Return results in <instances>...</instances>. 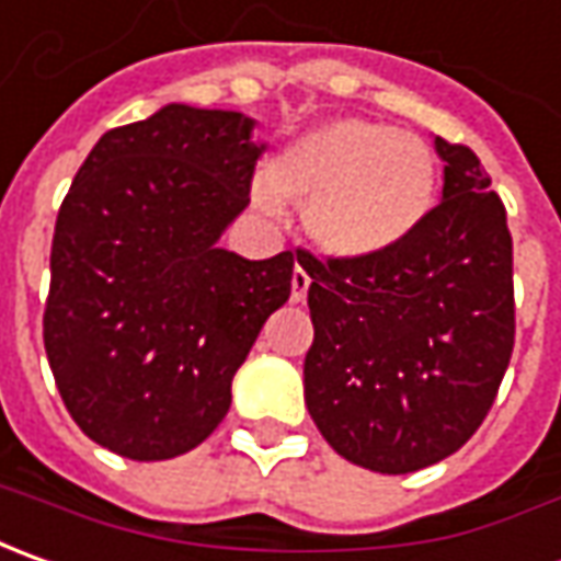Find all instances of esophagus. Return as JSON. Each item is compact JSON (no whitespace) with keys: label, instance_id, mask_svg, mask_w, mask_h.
Instances as JSON below:
<instances>
[{"label":"esophagus","instance_id":"obj_1","mask_svg":"<svg viewBox=\"0 0 561 561\" xmlns=\"http://www.w3.org/2000/svg\"><path fill=\"white\" fill-rule=\"evenodd\" d=\"M307 291H310V276H307L304 266H295V273H291V300L295 304L307 300Z\"/></svg>","mask_w":561,"mask_h":561}]
</instances>
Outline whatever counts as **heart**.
I'll use <instances>...</instances> for the list:
<instances>
[{
    "label": "heart",
    "instance_id": "1",
    "mask_svg": "<svg viewBox=\"0 0 561 561\" xmlns=\"http://www.w3.org/2000/svg\"><path fill=\"white\" fill-rule=\"evenodd\" d=\"M437 164L413 133L359 117L310 129L254 183V202L279 214L304 204V232L325 257L378 261L415 236L435 207Z\"/></svg>",
    "mask_w": 561,
    "mask_h": 561
}]
</instances>
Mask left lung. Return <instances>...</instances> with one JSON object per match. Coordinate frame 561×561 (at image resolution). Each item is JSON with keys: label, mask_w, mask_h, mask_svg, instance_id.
I'll return each instance as SVG.
<instances>
[{"label": "left lung", "mask_w": 561, "mask_h": 561, "mask_svg": "<svg viewBox=\"0 0 561 561\" xmlns=\"http://www.w3.org/2000/svg\"><path fill=\"white\" fill-rule=\"evenodd\" d=\"M444 192L378 261L319 263L304 400L322 437L369 472L407 474L478 432L515 344L506 207L472 148L435 136Z\"/></svg>", "instance_id": "1"}]
</instances>
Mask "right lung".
Wrapping results in <instances>:
<instances>
[{
	"label": "right lung",
	"mask_w": 561,
	"mask_h": 561,
	"mask_svg": "<svg viewBox=\"0 0 561 561\" xmlns=\"http://www.w3.org/2000/svg\"><path fill=\"white\" fill-rule=\"evenodd\" d=\"M261 151L251 117L173 102L107 129L70 183L43 341L68 413L111 454L198 447L291 295V251L244 261L217 244L251 202Z\"/></svg>",
	"instance_id": "add662e5"
}]
</instances>
